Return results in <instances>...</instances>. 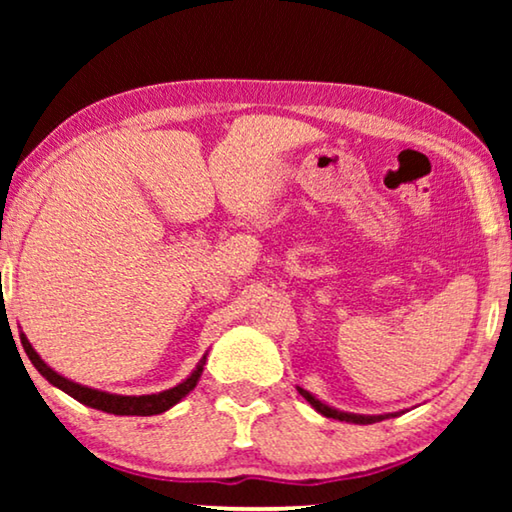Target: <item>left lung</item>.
Returning a JSON list of instances; mask_svg holds the SVG:
<instances>
[{"instance_id": "1", "label": "left lung", "mask_w": 512, "mask_h": 512, "mask_svg": "<svg viewBox=\"0 0 512 512\" xmlns=\"http://www.w3.org/2000/svg\"><path fill=\"white\" fill-rule=\"evenodd\" d=\"M298 391H300V396H303L305 401L310 403L314 410L321 412V415H324V417L340 419V422H352V424H373V422H382V419L391 417V415H352V412H340V410L331 408V405L321 403L319 398H314V396L310 394V391H305V389H300V387H298Z\"/></svg>"}]
</instances>
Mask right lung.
<instances>
[{"instance_id":"1","label":"right lung","mask_w":512,"mask_h":512,"mask_svg":"<svg viewBox=\"0 0 512 512\" xmlns=\"http://www.w3.org/2000/svg\"><path fill=\"white\" fill-rule=\"evenodd\" d=\"M20 342H23V349L25 354L30 356L32 366L39 370L41 375L46 377L48 382L53 384V387H58L69 394L76 401L88 405V408H95V410H102V412H109V415H137V417H149V415H160V412L170 410L172 405H177L181 398H184L188 391H193L195 384H198L200 375H202V363L205 359L200 361V366L193 370L191 375L186 377L184 382L177 384V387L167 389V391H160V394H149V396H118V394H107V391H100V389H90V387H83V384H76L72 380H67V377H62L55 373L53 368H48L44 361H41V356L34 352V347L30 345V340L25 338V333H20Z\"/></svg>"}]
</instances>
